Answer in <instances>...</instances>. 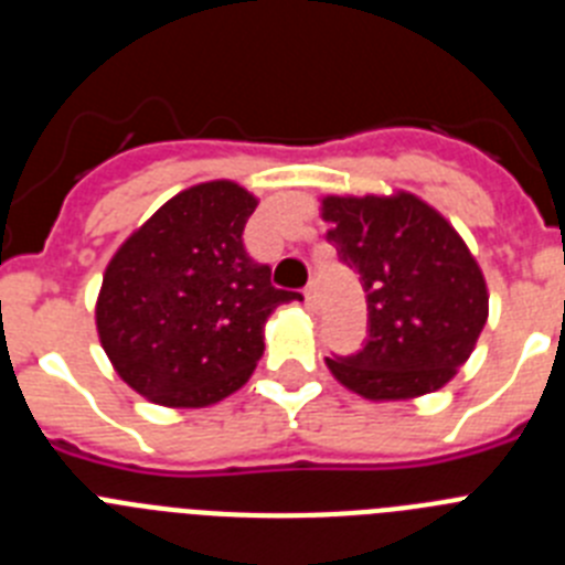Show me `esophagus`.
Returning <instances> with one entry per match:
<instances>
[{
	"label": "esophagus",
	"instance_id": "esophagus-1",
	"mask_svg": "<svg viewBox=\"0 0 565 565\" xmlns=\"http://www.w3.org/2000/svg\"><path fill=\"white\" fill-rule=\"evenodd\" d=\"M302 297H306V308H308V311H313V308H317V288L308 286L306 291H302Z\"/></svg>",
	"mask_w": 565,
	"mask_h": 565
}]
</instances>
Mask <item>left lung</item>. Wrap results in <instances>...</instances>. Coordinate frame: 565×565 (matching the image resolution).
<instances>
[{"label": "left lung", "instance_id": "1", "mask_svg": "<svg viewBox=\"0 0 565 565\" xmlns=\"http://www.w3.org/2000/svg\"><path fill=\"white\" fill-rule=\"evenodd\" d=\"M319 212L367 297V342L353 356L326 359L328 371L371 402L441 391L489 317L487 279L461 234L411 192L326 194Z\"/></svg>", "mask_w": 565, "mask_h": 565}]
</instances>
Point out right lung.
Returning <instances> with one entry per match:
<instances>
[{
    "label": "right lung",
    "instance_id": "obj_1",
    "mask_svg": "<svg viewBox=\"0 0 565 565\" xmlns=\"http://www.w3.org/2000/svg\"><path fill=\"white\" fill-rule=\"evenodd\" d=\"M257 198L234 181L178 192L113 254L96 328L115 373L163 407H209L248 382L294 291L246 254Z\"/></svg>",
    "mask_w": 565,
    "mask_h": 565
}]
</instances>
